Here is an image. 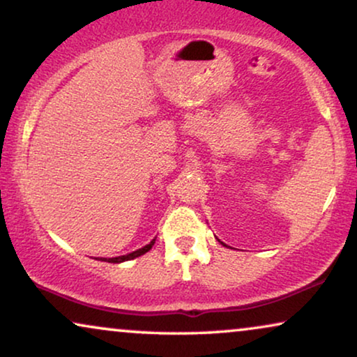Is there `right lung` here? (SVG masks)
I'll list each match as a JSON object with an SVG mask.
<instances>
[{"label":"right lung","mask_w":357,"mask_h":357,"mask_svg":"<svg viewBox=\"0 0 357 357\" xmlns=\"http://www.w3.org/2000/svg\"><path fill=\"white\" fill-rule=\"evenodd\" d=\"M154 242H155V238H153V241H151L148 245H144L143 248H138V250H135V252H131V253H128V255H121V257H115V258H109V263H121V261H128V260H133V258H136V257H141V255H144L146 252H149L151 248H153V245H154ZM102 261H105V260H102Z\"/></svg>","instance_id":"1"}]
</instances>
